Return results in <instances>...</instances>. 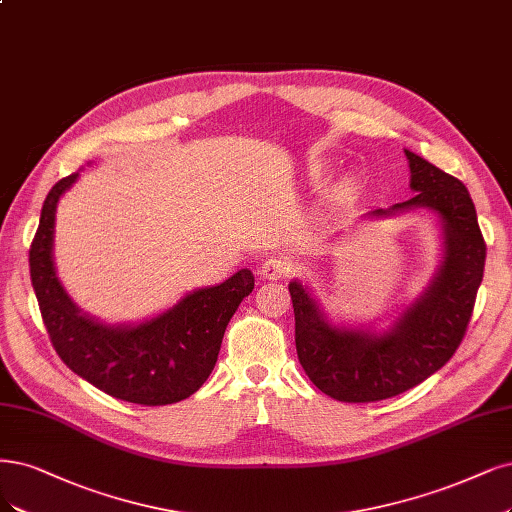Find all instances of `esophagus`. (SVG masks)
Wrapping results in <instances>:
<instances>
[{"label":"esophagus","mask_w":512,"mask_h":512,"mask_svg":"<svg viewBox=\"0 0 512 512\" xmlns=\"http://www.w3.org/2000/svg\"><path fill=\"white\" fill-rule=\"evenodd\" d=\"M288 273H290V262L279 256H269L258 264V275L262 279H281Z\"/></svg>","instance_id":"esophagus-1"}]
</instances>
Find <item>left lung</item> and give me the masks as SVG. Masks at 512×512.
<instances>
[{"mask_svg": "<svg viewBox=\"0 0 512 512\" xmlns=\"http://www.w3.org/2000/svg\"><path fill=\"white\" fill-rule=\"evenodd\" d=\"M404 152L417 195L392 211L428 207L445 228V262L428 292L392 332L375 337L364 330L332 328L309 292L298 281L290 284L298 362L317 390L341 402L392 398L443 368L466 337L483 279L487 245L466 186L421 156Z\"/></svg>", "mask_w": 512, "mask_h": 512, "instance_id": "8db88e82", "label": "left lung"}]
</instances>
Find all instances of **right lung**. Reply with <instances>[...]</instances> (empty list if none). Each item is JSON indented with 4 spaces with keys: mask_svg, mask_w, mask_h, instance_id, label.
Here are the masks:
<instances>
[{
    "mask_svg": "<svg viewBox=\"0 0 512 512\" xmlns=\"http://www.w3.org/2000/svg\"><path fill=\"white\" fill-rule=\"evenodd\" d=\"M76 178L78 173H72L52 186L29 248L31 284L48 339L69 370L112 398L144 407L180 402L214 370L224 330L254 290V275L241 269L224 284L197 290L135 328H108L88 320L69 301L52 267L57 201Z\"/></svg>",
    "mask_w": 512,
    "mask_h": 512,
    "instance_id": "add662e5",
    "label": "right lung"
}]
</instances>
